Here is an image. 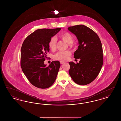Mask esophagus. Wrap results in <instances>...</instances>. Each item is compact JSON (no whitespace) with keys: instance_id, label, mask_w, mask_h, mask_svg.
I'll list each match as a JSON object with an SVG mask.
<instances>
[{"instance_id":"1","label":"esophagus","mask_w":121,"mask_h":121,"mask_svg":"<svg viewBox=\"0 0 121 121\" xmlns=\"http://www.w3.org/2000/svg\"><path fill=\"white\" fill-rule=\"evenodd\" d=\"M60 63L61 64H63L64 63H65V62H64V61H60Z\"/></svg>"}]
</instances>
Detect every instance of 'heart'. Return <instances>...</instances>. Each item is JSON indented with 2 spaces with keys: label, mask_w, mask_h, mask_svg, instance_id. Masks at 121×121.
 <instances>
[{
  "label": "heart",
  "mask_w": 121,
  "mask_h": 121,
  "mask_svg": "<svg viewBox=\"0 0 121 121\" xmlns=\"http://www.w3.org/2000/svg\"><path fill=\"white\" fill-rule=\"evenodd\" d=\"M60 37L62 39L69 44L72 43L73 41V36L69 33L63 34L60 36ZM56 43L57 39L56 37H53L50 39L48 43V45L50 48L52 50H53L56 48ZM71 54V53L69 51H60L54 55L53 58L56 60L65 61L68 59Z\"/></svg>",
  "instance_id": "1"
}]
</instances>
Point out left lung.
<instances>
[{
	"instance_id": "1",
	"label": "left lung",
	"mask_w": 121,
	"mask_h": 121,
	"mask_svg": "<svg viewBox=\"0 0 121 121\" xmlns=\"http://www.w3.org/2000/svg\"><path fill=\"white\" fill-rule=\"evenodd\" d=\"M68 29L78 40L79 45L73 57L80 60L76 64L69 62V75L77 84L85 85L97 77L102 67V43L97 34L85 25H75Z\"/></svg>"
}]
</instances>
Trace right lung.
I'll return each instance as SVG.
<instances>
[{
  "mask_svg": "<svg viewBox=\"0 0 121 121\" xmlns=\"http://www.w3.org/2000/svg\"><path fill=\"white\" fill-rule=\"evenodd\" d=\"M61 29H37L23 41L21 49V67L30 83L37 87H49L56 79L60 62L52 61L47 67L44 61L49 51V41Z\"/></svg>",
  "mask_w": 121,
  "mask_h": 121,
  "instance_id": "add662e5",
  "label": "right lung"
}]
</instances>
